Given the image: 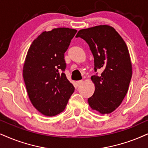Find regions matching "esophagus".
Returning <instances> with one entry per match:
<instances>
[{
	"mask_svg": "<svg viewBox=\"0 0 148 148\" xmlns=\"http://www.w3.org/2000/svg\"><path fill=\"white\" fill-rule=\"evenodd\" d=\"M83 83V81L82 80H78V81H76V83H77V85H81L82 83Z\"/></svg>",
	"mask_w": 148,
	"mask_h": 148,
	"instance_id": "obj_1",
	"label": "esophagus"
}]
</instances>
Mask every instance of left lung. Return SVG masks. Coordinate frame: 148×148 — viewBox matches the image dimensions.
Segmentation results:
<instances>
[{
  "mask_svg": "<svg viewBox=\"0 0 148 148\" xmlns=\"http://www.w3.org/2000/svg\"><path fill=\"white\" fill-rule=\"evenodd\" d=\"M76 37L89 45L93 58L94 70L102 71L91 79L95 85L89 105L101 114H108L120 105L128 91L132 77V63L128 47L115 29L100 25L81 29Z\"/></svg>",
  "mask_w": 148,
  "mask_h": 148,
  "instance_id": "8db88e82",
  "label": "left lung"
}]
</instances>
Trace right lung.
Returning <instances> with one entry per match:
<instances>
[{"label":"right lung","instance_id":"add662e5","mask_svg":"<svg viewBox=\"0 0 148 148\" xmlns=\"http://www.w3.org/2000/svg\"><path fill=\"white\" fill-rule=\"evenodd\" d=\"M76 32L69 28L44 31L28 50L23 67L24 83L31 103L46 116L63 111L74 91L63 72L64 53Z\"/></svg>","mask_w":148,"mask_h":148}]
</instances>
